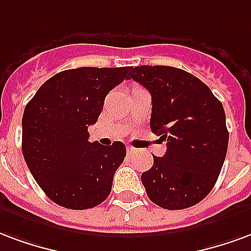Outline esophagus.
Returning a JSON list of instances; mask_svg holds the SVG:
<instances>
[{
    "label": "esophagus",
    "instance_id": "obj_1",
    "mask_svg": "<svg viewBox=\"0 0 251 251\" xmlns=\"http://www.w3.org/2000/svg\"><path fill=\"white\" fill-rule=\"evenodd\" d=\"M127 151L129 153H136V152H138V150H136V148L131 147V146H127Z\"/></svg>",
    "mask_w": 251,
    "mask_h": 251
}]
</instances>
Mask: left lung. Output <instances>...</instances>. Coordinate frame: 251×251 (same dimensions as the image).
I'll return each mask as SVG.
<instances>
[{"label":"left lung","instance_id":"obj_1","mask_svg":"<svg viewBox=\"0 0 251 251\" xmlns=\"http://www.w3.org/2000/svg\"><path fill=\"white\" fill-rule=\"evenodd\" d=\"M132 78L152 98L150 127L167 140L163 156L142 174L151 202L167 210L191 207L213 190L226 158L228 132L222 103L198 77L183 69L142 65Z\"/></svg>","mask_w":251,"mask_h":251}]
</instances>
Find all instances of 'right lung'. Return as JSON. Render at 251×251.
Instances as JSON below:
<instances>
[{
    "label": "right lung",
    "instance_id": "1",
    "mask_svg": "<svg viewBox=\"0 0 251 251\" xmlns=\"http://www.w3.org/2000/svg\"><path fill=\"white\" fill-rule=\"evenodd\" d=\"M131 67L68 69L38 88L23 115V153L33 178L50 201L72 210L108 198L126 146L89 142L108 92Z\"/></svg>",
    "mask_w": 251,
    "mask_h": 251
}]
</instances>
